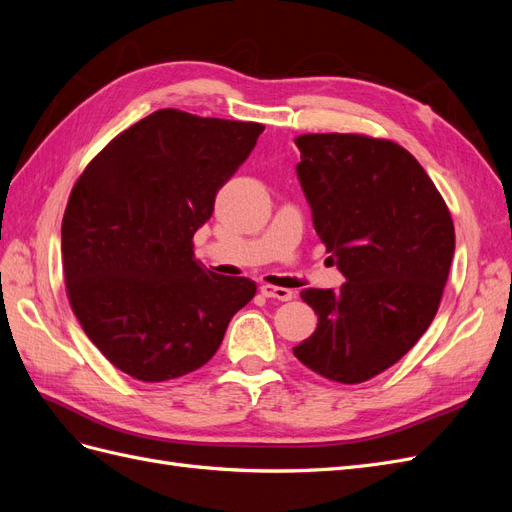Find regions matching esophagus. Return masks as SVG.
<instances>
[{
    "label": "esophagus",
    "mask_w": 512,
    "mask_h": 512,
    "mask_svg": "<svg viewBox=\"0 0 512 512\" xmlns=\"http://www.w3.org/2000/svg\"><path fill=\"white\" fill-rule=\"evenodd\" d=\"M260 292H262V297L277 299V301H290L294 297L292 290L282 288V286H271V284H262Z\"/></svg>",
    "instance_id": "34e87169"
}]
</instances>
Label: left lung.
<instances>
[{"label": "left lung", "mask_w": 512, "mask_h": 512, "mask_svg": "<svg viewBox=\"0 0 512 512\" xmlns=\"http://www.w3.org/2000/svg\"><path fill=\"white\" fill-rule=\"evenodd\" d=\"M297 177L346 284L305 288L318 327L294 356L359 384L395 365L436 316L455 252L444 198L412 153L363 134H303Z\"/></svg>", "instance_id": "obj_1"}]
</instances>
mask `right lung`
I'll use <instances>...</instances> for the list:
<instances>
[{"label": "right lung", "instance_id": "add662e5", "mask_svg": "<svg viewBox=\"0 0 512 512\" xmlns=\"http://www.w3.org/2000/svg\"><path fill=\"white\" fill-rule=\"evenodd\" d=\"M265 130L162 108L115 136L74 183L61 222L68 299L123 374L181 378L218 352L256 294L194 260V232Z\"/></svg>", "mask_w": 512, "mask_h": 512}]
</instances>
